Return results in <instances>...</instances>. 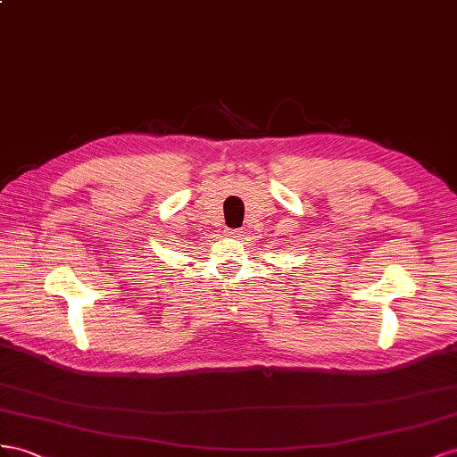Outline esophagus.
<instances>
[{"instance_id":"obj_1","label":"esophagus","mask_w":457,"mask_h":457,"mask_svg":"<svg viewBox=\"0 0 457 457\" xmlns=\"http://www.w3.org/2000/svg\"><path fill=\"white\" fill-rule=\"evenodd\" d=\"M224 233H226V237L236 239V237H239V236H241V229H226Z\"/></svg>"}]
</instances>
